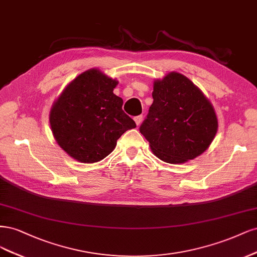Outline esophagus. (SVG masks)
Instances as JSON below:
<instances>
[{"instance_id":"1","label":"esophagus","mask_w":257,"mask_h":257,"mask_svg":"<svg viewBox=\"0 0 257 257\" xmlns=\"http://www.w3.org/2000/svg\"><path fill=\"white\" fill-rule=\"evenodd\" d=\"M142 119H143L142 115H139V116H136V117H135V121H136V123H137V126H139L140 123L142 122Z\"/></svg>"}]
</instances>
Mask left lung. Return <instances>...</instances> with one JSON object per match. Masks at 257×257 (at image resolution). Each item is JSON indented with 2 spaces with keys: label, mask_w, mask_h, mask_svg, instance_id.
<instances>
[{
  "label": "left lung",
  "mask_w": 257,
  "mask_h": 257,
  "mask_svg": "<svg viewBox=\"0 0 257 257\" xmlns=\"http://www.w3.org/2000/svg\"><path fill=\"white\" fill-rule=\"evenodd\" d=\"M154 102L140 132L160 160L185 163L202 155L218 131L216 111L186 76L171 71L154 81Z\"/></svg>",
  "instance_id": "8db88e82"
}]
</instances>
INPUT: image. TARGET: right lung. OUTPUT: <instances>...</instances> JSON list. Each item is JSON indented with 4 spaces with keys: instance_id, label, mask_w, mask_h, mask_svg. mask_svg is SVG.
<instances>
[{
    "instance_id": "1",
    "label": "right lung",
    "mask_w": 257,
    "mask_h": 257,
    "mask_svg": "<svg viewBox=\"0 0 257 257\" xmlns=\"http://www.w3.org/2000/svg\"><path fill=\"white\" fill-rule=\"evenodd\" d=\"M118 84L98 68L74 78L53 102L49 120L62 150L81 163H95L110 155L135 120L122 111Z\"/></svg>"
}]
</instances>
